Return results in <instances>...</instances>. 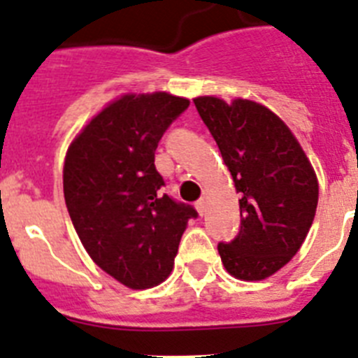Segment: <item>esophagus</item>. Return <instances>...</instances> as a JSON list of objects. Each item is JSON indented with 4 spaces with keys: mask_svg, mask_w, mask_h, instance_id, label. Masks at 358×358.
<instances>
[{
    "mask_svg": "<svg viewBox=\"0 0 358 358\" xmlns=\"http://www.w3.org/2000/svg\"><path fill=\"white\" fill-rule=\"evenodd\" d=\"M206 206H208V201H206V197H203V199H199L197 203H195V208H197L199 215H204V213H206Z\"/></svg>",
    "mask_w": 358,
    "mask_h": 358,
    "instance_id": "34e87169",
    "label": "esophagus"
}]
</instances>
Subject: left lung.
<instances>
[{"label":"left lung","mask_w":358,"mask_h":358,"mask_svg":"<svg viewBox=\"0 0 358 358\" xmlns=\"http://www.w3.org/2000/svg\"><path fill=\"white\" fill-rule=\"evenodd\" d=\"M241 194V231L219 244L226 271L264 280L301 250L315 217L319 181L301 143L279 115L255 101L194 99Z\"/></svg>","instance_id":"obj_1"}]
</instances>
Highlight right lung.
<instances>
[{
    "label": "right lung",
    "instance_id": "add662e5",
    "mask_svg": "<svg viewBox=\"0 0 358 358\" xmlns=\"http://www.w3.org/2000/svg\"><path fill=\"white\" fill-rule=\"evenodd\" d=\"M190 105L168 92H128L110 101L72 139L63 166L70 219L90 259L127 288L146 289L172 273L188 204L161 195L155 150Z\"/></svg>",
    "mask_w": 358,
    "mask_h": 358
}]
</instances>
